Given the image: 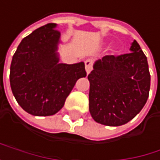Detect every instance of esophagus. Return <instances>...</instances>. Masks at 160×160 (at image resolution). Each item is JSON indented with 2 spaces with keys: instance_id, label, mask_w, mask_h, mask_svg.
<instances>
[{
  "instance_id": "34e87169",
  "label": "esophagus",
  "mask_w": 160,
  "mask_h": 160,
  "mask_svg": "<svg viewBox=\"0 0 160 160\" xmlns=\"http://www.w3.org/2000/svg\"><path fill=\"white\" fill-rule=\"evenodd\" d=\"M92 64H93V61L92 59H87V60L85 61V66H86V72L88 74L91 70H92Z\"/></svg>"
}]
</instances>
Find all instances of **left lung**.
<instances>
[{
    "label": "left lung",
    "mask_w": 160,
    "mask_h": 160,
    "mask_svg": "<svg viewBox=\"0 0 160 160\" xmlns=\"http://www.w3.org/2000/svg\"><path fill=\"white\" fill-rule=\"evenodd\" d=\"M130 51L99 59L88 75L89 112L101 124H125L147 102L151 80L147 57L136 40Z\"/></svg>",
    "instance_id": "obj_1"
}]
</instances>
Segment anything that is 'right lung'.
I'll use <instances>...</instances> for the list:
<instances>
[{
  "label": "right lung",
  "mask_w": 160,
  "mask_h": 160,
  "mask_svg": "<svg viewBox=\"0 0 160 160\" xmlns=\"http://www.w3.org/2000/svg\"><path fill=\"white\" fill-rule=\"evenodd\" d=\"M60 32L48 23L24 38L10 66V86L23 110L51 116L60 110L79 78L87 76L84 62L58 63Z\"/></svg>",
  "instance_id": "obj_1"
}]
</instances>
